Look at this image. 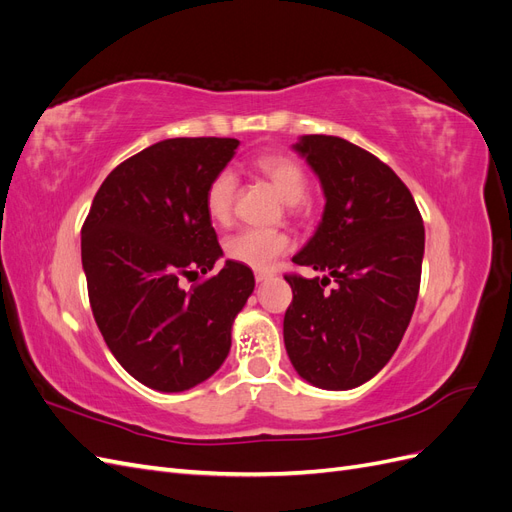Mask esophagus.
Listing matches in <instances>:
<instances>
[{"mask_svg": "<svg viewBox=\"0 0 512 512\" xmlns=\"http://www.w3.org/2000/svg\"><path fill=\"white\" fill-rule=\"evenodd\" d=\"M254 277H256V282H267V280H271L273 273L271 271H256Z\"/></svg>", "mask_w": 512, "mask_h": 512, "instance_id": "esophagus-1", "label": "esophagus"}]
</instances>
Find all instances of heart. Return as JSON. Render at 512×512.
Instances as JSON below:
<instances>
[{"label": "heart", "mask_w": 512, "mask_h": 512, "mask_svg": "<svg viewBox=\"0 0 512 512\" xmlns=\"http://www.w3.org/2000/svg\"><path fill=\"white\" fill-rule=\"evenodd\" d=\"M256 173L267 177L273 188L294 205L307 194V175L303 166L284 153H262L252 162ZM237 177L230 168H222L211 177L205 190V211L215 224H228L235 205ZM290 237L277 228H243L230 235L224 243V252L230 260L258 271L271 269L277 258L290 250Z\"/></svg>", "instance_id": "1"}]
</instances>
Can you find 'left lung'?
<instances>
[{
  "label": "left lung",
  "mask_w": 512,
  "mask_h": 512,
  "mask_svg": "<svg viewBox=\"0 0 512 512\" xmlns=\"http://www.w3.org/2000/svg\"><path fill=\"white\" fill-rule=\"evenodd\" d=\"M294 149L314 168L327 205L292 262L324 277L284 275L292 288L284 344L303 380L346 391L374 378L408 329L425 226L406 183L374 153L324 134L301 136Z\"/></svg>",
  "instance_id": "obj_1"
}]
</instances>
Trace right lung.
<instances>
[{
  "label": "right lung",
  "mask_w": 512,
  "mask_h": 512,
  "mask_svg": "<svg viewBox=\"0 0 512 512\" xmlns=\"http://www.w3.org/2000/svg\"><path fill=\"white\" fill-rule=\"evenodd\" d=\"M237 138H166L104 179L81 230L89 305L108 350L141 384L188 391L220 369L254 290L250 267L222 256L205 190ZM207 274L185 289L180 280Z\"/></svg>",
  "instance_id": "obj_1"
}]
</instances>
